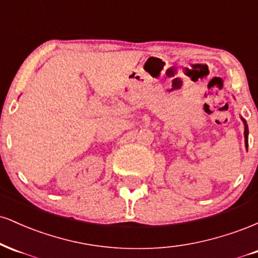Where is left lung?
I'll use <instances>...</instances> for the list:
<instances>
[{
    "instance_id": "1",
    "label": "left lung",
    "mask_w": 258,
    "mask_h": 258,
    "mask_svg": "<svg viewBox=\"0 0 258 258\" xmlns=\"http://www.w3.org/2000/svg\"><path fill=\"white\" fill-rule=\"evenodd\" d=\"M241 120H242V122H244V125H245V132H244V135H245V143H246V147H247V135H248L247 123H246V121H245L244 119H241Z\"/></svg>"
}]
</instances>
